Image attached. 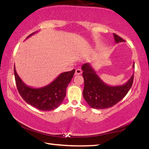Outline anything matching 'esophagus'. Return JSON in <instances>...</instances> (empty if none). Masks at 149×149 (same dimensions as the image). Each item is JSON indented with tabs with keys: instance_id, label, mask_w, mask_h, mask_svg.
<instances>
[{
	"instance_id": "esophagus-1",
	"label": "esophagus",
	"mask_w": 149,
	"mask_h": 149,
	"mask_svg": "<svg viewBox=\"0 0 149 149\" xmlns=\"http://www.w3.org/2000/svg\"><path fill=\"white\" fill-rule=\"evenodd\" d=\"M82 74V70L81 69H76L75 72V75H80Z\"/></svg>"
}]
</instances>
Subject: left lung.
Here are the masks:
<instances>
[{
  "instance_id": "1",
  "label": "left lung",
  "mask_w": 149,
  "mask_h": 149,
  "mask_svg": "<svg viewBox=\"0 0 149 149\" xmlns=\"http://www.w3.org/2000/svg\"><path fill=\"white\" fill-rule=\"evenodd\" d=\"M114 37L116 43L124 41L116 34L114 33ZM133 68H134V63ZM81 69L84 79L83 96L93 108L105 109L116 104L127 95L133 84V74L123 85L110 86L100 79L89 63L84 64Z\"/></svg>"
}]
</instances>
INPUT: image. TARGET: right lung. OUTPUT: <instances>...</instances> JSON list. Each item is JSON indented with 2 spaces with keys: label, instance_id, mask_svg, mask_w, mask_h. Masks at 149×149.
<instances>
[{
  "label": "right lung",
  "instance_id": "obj_1",
  "mask_svg": "<svg viewBox=\"0 0 149 149\" xmlns=\"http://www.w3.org/2000/svg\"><path fill=\"white\" fill-rule=\"evenodd\" d=\"M34 32L26 39L35 34ZM14 76L17 89L25 101L32 107L42 111H50L57 108L65 97L66 88L71 81L75 70L61 73L53 81L40 88L29 87L20 79L14 65Z\"/></svg>",
  "mask_w": 149,
  "mask_h": 149
}]
</instances>
